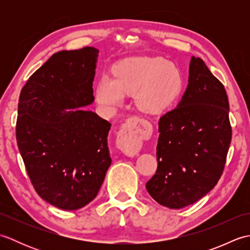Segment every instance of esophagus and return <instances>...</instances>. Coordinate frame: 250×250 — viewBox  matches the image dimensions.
Here are the masks:
<instances>
[{"label":"esophagus","mask_w":250,"mask_h":250,"mask_svg":"<svg viewBox=\"0 0 250 250\" xmlns=\"http://www.w3.org/2000/svg\"><path fill=\"white\" fill-rule=\"evenodd\" d=\"M116 145L126 156H135L142 147L141 122L133 119L122 126L117 136Z\"/></svg>","instance_id":"obj_1"}]
</instances>
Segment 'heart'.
I'll list each match as a JSON object with an SVG mask.
<instances>
[{"label":"heart","mask_w":250,"mask_h":250,"mask_svg":"<svg viewBox=\"0 0 250 250\" xmlns=\"http://www.w3.org/2000/svg\"><path fill=\"white\" fill-rule=\"evenodd\" d=\"M184 89V76L174 63L162 57H134L121 61L114 78L104 75L95 88L98 102L106 108L124 103L125 94H133L135 103L148 114L167 109Z\"/></svg>","instance_id":"heart-1"}]
</instances>
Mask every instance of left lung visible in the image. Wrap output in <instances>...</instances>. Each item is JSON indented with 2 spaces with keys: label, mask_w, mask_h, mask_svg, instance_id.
Masks as SVG:
<instances>
[{
  "label": "left lung",
  "mask_w": 250,
  "mask_h": 250,
  "mask_svg": "<svg viewBox=\"0 0 250 250\" xmlns=\"http://www.w3.org/2000/svg\"><path fill=\"white\" fill-rule=\"evenodd\" d=\"M159 133L148 193L172 209L194 204L218 183L232 136L226 89L200 58H191L188 86L159 120Z\"/></svg>",
  "instance_id": "obj_1"
}]
</instances>
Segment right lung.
Instances as JSON below:
<instances>
[{
  "label": "right lung",
  "mask_w": 250,
  "mask_h": 250,
  "mask_svg": "<svg viewBox=\"0 0 250 250\" xmlns=\"http://www.w3.org/2000/svg\"><path fill=\"white\" fill-rule=\"evenodd\" d=\"M99 50L52 55L21 90L16 137L35 191L64 210L89 204L111 163L110 124L87 109Z\"/></svg>",
  "instance_id": "1"
}]
</instances>
